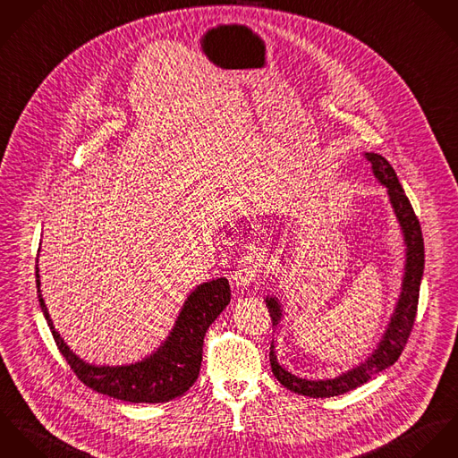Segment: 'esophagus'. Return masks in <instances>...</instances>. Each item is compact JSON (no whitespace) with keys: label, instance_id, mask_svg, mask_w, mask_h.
I'll return each mask as SVG.
<instances>
[{"label":"esophagus","instance_id":"1","mask_svg":"<svg viewBox=\"0 0 458 458\" xmlns=\"http://www.w3.org/2000/svg\"><path fill=\"white\" fill-rule=\"evenodd\" d=\"M258 267H259V261H258V256L254 253H246L237 263L235 270H233V276H232V284L233 288L237 290H248L251 284H253L254 277H256V272H258Z\"/></svg>","mask_w":458,"mask_h":458}]
</instances>
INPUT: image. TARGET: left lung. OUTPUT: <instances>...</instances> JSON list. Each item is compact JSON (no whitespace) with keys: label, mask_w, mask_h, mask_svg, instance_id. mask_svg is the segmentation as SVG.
<instances>
[{"label":"left lung","mask_w":458,"mask_h":458,"mask_svg":"<svg viewBox=\"0 0 458 458\" xmlns=\"http://www.w3.org/2000/svg\"><path fill=\"white\" fill-rule=\"evenodd\" d=\"M367 161L370 163L372 174L376 179L386 188L390 204L394 207V212L397 216V221L401 225L404 244H406V265H404V277H403V288L401 295L395 305V310L390 318V323L374 350V353L369 356L365 361L350 369L348 372H343L341 376L334 379H304L297 377L295 374L283 369L277 361V356L274 352V341L270 344V365L272 372L277 377V381L286 386L288 390L301 394L312 399H323V397H335L343 395L350 390H355L360 385L367 383L374 374L388 369L394 365L406 346L409 334L414 325L416 309H418V297H420V283L423 276V265H425V251H423V237H421V226L420 221L407 200L406 193L397 179L395 170L392 165L381 156V154H365ZM272 325H279L283 318V309L276 297L265 299Z\"/></svg>","instance_id":"8db88e82"}]
</instances>
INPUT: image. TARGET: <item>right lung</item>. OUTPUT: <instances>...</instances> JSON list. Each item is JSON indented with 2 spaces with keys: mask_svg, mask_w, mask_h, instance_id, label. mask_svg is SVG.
Masks as SVG:
<instances>
[{
  "mask_svg": "<svg viewBox=\"0 0 458 458\" xmlns=\"http://www.w3.org/2000/svg\"><path fill=\"white\" fill-rule=\"evenodd\" d=\"M37 288L52 337L75 376L98 394L133 404L168 403L184 395L193 386L200 374L205 332L230 302L228 279L217 277L199 284L182 305L170 335L153 355L130 365L110 367L84 361L55 332L47 305L42 299L38 265Z\"/></svg>",
  "mask_w": 458,
  "mask_h": 458,
  "instance_id": "1",
  "label": "right lung"
}]
</instances>
